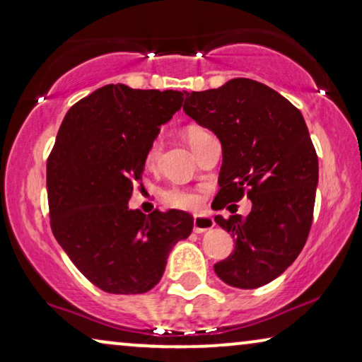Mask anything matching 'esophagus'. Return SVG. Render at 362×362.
I'll use <instances>...</instances> for the list:
<instances>
[{"label": "esophagus", "instance_id": "1", "mask_svg": "<svg viewBox=\"0 0 362 362\" xmlns=\"http://www.w3.org/2000/svg\"><path fill=\"white\" fill-rule=\"evenodd\" d=\"M192 226H194L196 234H202V232L212 229L216 226V222L209 216H196L194 221H192Z\"/></svg>", "mask_w": 362, "mask_h": 362}]
</instances>
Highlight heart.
<instances>
[{"label":"heart","mask_w":362,"mask_h":362,"mask_svg":"<svg viewBox=\"0 0 362 362\" xmlns=\"http://www.w3.org/2000/svg\"><path fill=\"white\" fill-rule=\"evenodd\" d=\"M204 132L201 130H191L187 133V138H189V143L194 140L196 136L202 135ZM160 151H161V140L160 138H156V140L151 141L150 148H148L146 151V163L148 165H153L158 160V156H160ZM163 199L168 206H173V207H180V209H197L199 207V196L196 194V192L192 191H187V189H180V187H175V189H170L166 191L165 194H163Z\"/></svg>","instance_id":"obj_1"}]
</instances>
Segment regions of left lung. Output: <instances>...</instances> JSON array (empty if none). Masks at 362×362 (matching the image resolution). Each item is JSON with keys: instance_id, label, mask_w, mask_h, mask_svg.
I'll use <instances>...</instances> for the list:
<instances>
[{"instance_id": "left-lung-1", "label": "left lung", "mask_w": 362, "mask_h": 362, "mask_svg": "<svg viewBox=\"0 0 362 362\" xmlns=\"http://www.w3.org/2000/svg\"><path fill=\"white\" fill-rule=\"evenodd\" d=\"M186 97V115L222 145L217 209L240 201L244 192L252 201L245 219L214 217L235 242L214 272L235 288H259L284 274L308 239L318 156L305 118L279 92L252 78H232Z\"/></svg>"}]
</instances>
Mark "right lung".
<instances>
[{
	"label": "right lung",
	"mask_w": 362,
	"mask_h": 362,
	"mask_svg": "<svg viewBox=\"0 0 362 362\" xmlns=\"http://www.w3.org/2000/svg\"><path fill=\"white\" fill-rule=\"evenodd\" d=\"M186 92L97 88L69 108L47 160L52 234L82 275L107 293L135 295L161 280L170 252L189 237L180 209H130L146 151Z\"/></svg>",
	"instance_id": "right-lung-1"
}]
</instances>
